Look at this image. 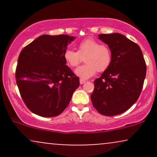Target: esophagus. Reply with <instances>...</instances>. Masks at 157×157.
Instances as JSON below:
<instances>
[{
  "instance_id": "obj_1",
  "label": "esophagus",
  "mask_w": 157,
  "mask_h": 157,
  "mask_svg": "<svg viewBox=\"0 0 157 157\" xmlns=\"http://www.w3.org/2000/svg\"><path fill=\"white\" fill-rule=\"evenodd\" d=\"M85 82H86V80H83V79H80V84H83V83H85Z\"/></svg>"
}]
</instances>
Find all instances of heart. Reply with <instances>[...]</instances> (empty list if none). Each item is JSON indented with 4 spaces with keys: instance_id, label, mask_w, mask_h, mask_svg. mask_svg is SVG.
Instances as JSON below:
<instances>
[{
    "instance_id": "1",
    "label": "heart",
    "mask_w": 157,
    "mask_h": 157,
    "mask_svg": "<svg viewBox=\"0 0 157 157\" xmlns=\"http://www.w3.org/2000/svg\"><path fill=\"white\" fill-rule=\"evenodd\" d=\"M86 64L75 70V74L81 79H89L97 72L106 71L112 62V54L108 46L93 38H86L77 46V51L67 48L63 53V58L68 66L76 67L82 57Z\"/></svg>"
}]
</instances>
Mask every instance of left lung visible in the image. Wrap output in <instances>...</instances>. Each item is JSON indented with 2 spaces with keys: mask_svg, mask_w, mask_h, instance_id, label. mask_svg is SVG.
<instances>
[{
  "mask_svg": "<svg viewBox=\"0 0 157 157\" xmlns=\"http://www.w3.org/2000/svg\"><path fill=\"white\" fill-rule=\"evenodd\" d=\"M99 39L109 46L112 62L94 81L91 100L99 113L114 116L128 110L138 100L146 75V63L140 46L125 36L101 34Z\"/></svg>",
  "mask_w": 157,
  "mask_h": 157,
  "instance_id": "1",
  "label": "left lung"
}]
</instances>
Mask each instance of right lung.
<instances>
[{
	"label": "right lung",
	"mask_w": 157,
	"mask_h": 157,
	"mask_svg": "<svg viewBox=\"0 0 157 157\" xmlns=\"http://www.w3.org/2000/svg\"><path fill=\"white\" fill-rule=\"evenodd\" d=\"M74 39L67 35H41L20 53L16 82L26 107L35 114L58 116L80 86V79L63 58L68 44Z\"/></svg>",
	"instance_id": "1"
}]
</instances>
